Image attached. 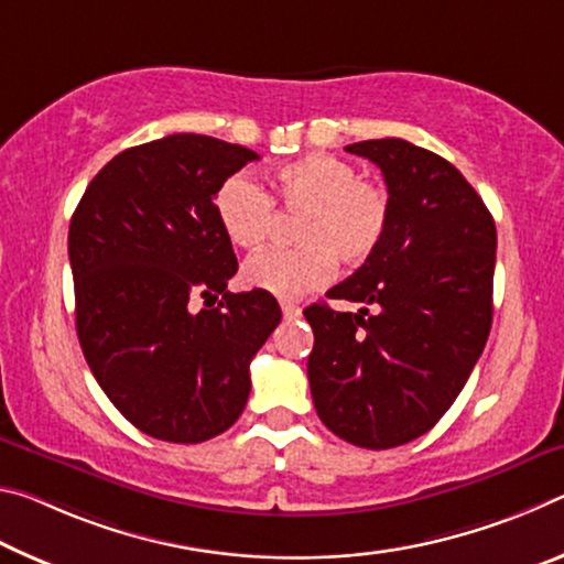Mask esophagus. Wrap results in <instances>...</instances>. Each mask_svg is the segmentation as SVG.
Wrapping results in <instances>:
<instances>
[{
	"mask_svg": "<svg viewBox=\"0 0 564 564\" xmlns=\"http://www.w3.org/2000/svg\"><path fill=\"white\" fill-rule=\"evenodd\" d=\"M282 315H284V319H297V317H302V307H297V304H292V302H282Z\"/></svg>",
	"mask_w": 564,
	"mask_h": 564,
	"instance_id": "34e87169",
	"label": "esophagus"
}]
</instances>
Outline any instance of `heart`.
<instances>
[{"label": "heart", "instance_id": "b5f03b06", "mask_svg": "<svg viewBox=\"0 0 564 564\" xmlns=\"http://www.w3.org/2000/svg\"><path fill=\"white\" fill-rule=\"evenodd\" d=\"M274 195L288 212H302L300 247L267 249L242 267L247 288L297 300L319 290L345 264H362L384 242L392 199L382 184L362 180L355 162L335 154H310L282 164L272 180ZM221 232L242 249L267 242L274 227V199L260 182L235 174L215 197Z\"/></svg>", "mask_w": 564, "mask_h": 564}]
</instances>
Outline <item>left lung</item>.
I'll use <instances>...</instances> for the list:
<instances>
[{
  "label": "left lung",
  "instance_id": "obj_1",
  "mask_svg": "<svg viewBox=\"0 0 564 564\" xmlns=\"http://www.w3.org/2000/svg\"><path fill=\"white\" fill-rule=\"evenodd\" d=\"M382 170L392 217L380 249L312 304V400L327 430L367 449L417 440L440 422L492 327L497 229L457 167L387 137L345 147Z\"/></svg>",
  "mask_w": 564,
  "mask_h": 564
}]
</instances>
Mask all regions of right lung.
<instances>
[{
    "mask_svg": "<svg viewBox=\"0 0 564 564\" xmlns=\"http://www.w3.org/2000/svg\"><path fill=\"white\" fill-rule=\"evenodd\" d=\"M247 147L170 134L97 172L69 221L77 337L109 402L144 435L197 445L242 414L249 362L282 310L227 292L237 272L215 197Z\"/></svg>",
    "mask_w": 564,
    "mask_h": 564,
    "instance_id": "1",
    "label": "right lung"
}]
</instances>
